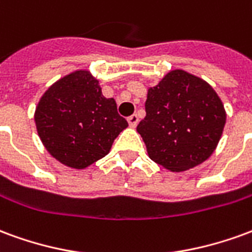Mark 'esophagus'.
I'll return each instance as SVG.
<instances>
[{"label":"esophagus","mask_w":252,"mask_h":252,"mask_svg":"<svg viewBox=\"0 0 252 252\" xmlns=\"http://www.w3.org/2000/svg\"><path fill=\"white\" fill-rule=\"evenodd\" d=\"M128 123H129V126L135 128V126H137V123H139V116H137L136 113H135V115H131L128 117Z\"/></svg>","instance_id":"obj_1"}]
</instances>
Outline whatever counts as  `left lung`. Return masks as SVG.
Instances as JSON below:
<instances>
[{
    "label": "left lung",
    "instance_id": "left-lung-1",
    "mask_svg": "<svg viewBox=\"0 0 252 252\" xmlns=\"http://www.w3.org/2000/svg\"><path fill=\"white\" fill-rule=\"evenodd\" d=\"M225 117L224 105L211 85L184 70H173L148 89L146 117L136 129L154 162L184 171L213 154Z\"/></svg>",
    "mask_w": 252,
    "mask_h": 252
}]
</instances>
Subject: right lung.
Returning <instances> with one entry per match:
<instances>
[{
  "mask_svg": "<svg viewBox=\"0 0 252 252\" xmlns=\"http://www.w3.org/2000/svg\"><path fill=\"white\" fill-rule=\"evenodd\" d=\"M36 129L52 157L72 169H86L104 158L128 126L113 98H105L98 81L78 70L48 88L35 112Z\"/></svg>",
  "mask_w": 252,
  "mask_h": 252,
  "instance_id": "right-lung-1",
  "label": "right lung"
}]
</instances>
